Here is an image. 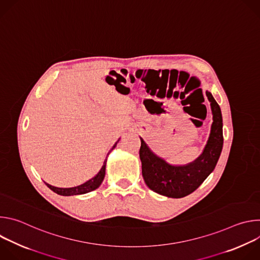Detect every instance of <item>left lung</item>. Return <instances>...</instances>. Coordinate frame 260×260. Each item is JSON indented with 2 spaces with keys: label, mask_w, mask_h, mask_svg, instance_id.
Segmentation results:
<instances>
[{
  "label": "left lung",
  "mask_w": 260,
  "mask_h": 260,
  "mask_svg": "<svg viewBox=\"0 0 260 260\" xmlns=\"http://www.w3.org/2000/svg\"><path fill=\"white\" fill-rule=\"evenodd\" d=\"M206 94L211 103L213 124L204 152L193 162L183 167L171 166L154 155L140 138L142 175L146 185L151 190L169 198H184L198 189L215 169L223 146L222 115L213 95L209 91Z\"/></svg>",
  "instance_id": "left-lung-1"
}]
</instances>
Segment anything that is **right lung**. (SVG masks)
Instances as JSON below:
<instances>
[{
  "label": "right lung",
  "instance_id": "1",
  "mask_svg": "<svg viewBox=\"0 0 260 260\" xmlns=\"http://www.w3.org/2000/svg\"><path fill=\"white\" fill-rule=\"evenodd\" d=\"M117 143L114 144V146L112 147L115 148ZM106 159L104 161V165L101 169V171L98 173V175L95 177H93L92 179L88 180L87 182L79 185V186H76V187H71V188H58V187H54L52 186V185L50 184H47L45 183L47 186L52 190L54 191L55 193L59 194V196H64V197H69V196H77V194H83V193H87V192H90L94 189H96L100 185L102 184L104 178H105V172H106Z\"/></svg>",
  "mask_w": 260,
  "mask_h": 260
}]
</instances>
